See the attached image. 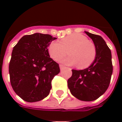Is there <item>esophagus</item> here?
<instances>
[{
  "instance_id": "1",
  "label": "esophagus",
  "mask_w": 122,
  "mask_h": 122,
  "mask_svg": "<svg viewBox=\"0 0 122 122\" xmlns=\"http://www.w3.org/2000/svg\"><path fill=\"white\" fill-rule=\"evenodd\" d=\"M59 68H60V70H61V71H63V69H65V67L63 65H59Z\"/></svg>"
}]
</instances>
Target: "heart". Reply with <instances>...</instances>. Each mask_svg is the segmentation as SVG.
<instances>
[{
  "label": "heart",
  "instance_id": "heart-1",
  "mask_svg": "<svg viewBox=\"0 0 122 122\" xmlns=\"http://www.w3.org/2000/svg\"><path fill=\"white\" fill-rule=\"evenodd\" d=\"M69 53L71 55L61 62L67 65H76L80 69L90 66L96 57L94 44L82 34H73L63 38L60 42L53 41L48 46V52L51 58L59 61Z\"/></svg>",
  "mask_w": 122,
  "mask_h": 122
}]
</instances>
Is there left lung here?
I'll return each instance as SVG.
<instances>
[{
	"mask_svg": "<svg viewBox=\"0 0 122 122\" xmlns=\"http://www.w3.org/2000/svg\"><path fill=\"white\" fill-rule=\"evenodd\" d=\"M85 32L94 43L96 57L87 69L72 70V74L67 84L71 94L76 99L92 101L104 94L109 86L113 70L112 54L101 36Z\"/></svg>",
	"mask_w": 122,
	"mask_h": 122,
	"instance_id": "left-lung-1",
	"label": "left lung"
}]
</instances>
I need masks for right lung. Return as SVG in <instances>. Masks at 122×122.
<instances>
[{
  "mask_svg": "<svg viewBox=\"0 0 122 122\" xmlns=\"http://www.w3.org/2000/svg\"><path fill=\"white\" fill-rule=\"evenodd\" d=\"M56 38L38 32L25 35L13 48L9 65L10 82L15 93L27 102H36L47 97L51 80L60 72L48 49Z\"/></svg>",
  "mask_w": 122,
  "mask_h": 122,
  "instance_id": "add662e5",
  "label": "right lung"
}]
</instances>
